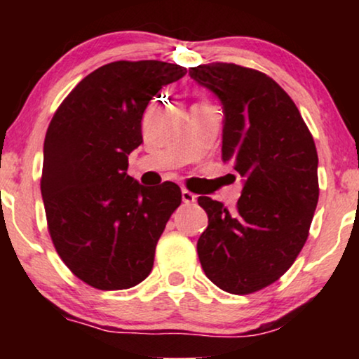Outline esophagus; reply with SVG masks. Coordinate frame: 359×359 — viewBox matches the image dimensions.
<instances>
[{
  "mask_svg": "<svg viewBox=\"0 0 359 359\" xmlns=\"http://www.w3.org/2000/svg\"><path fill=\"white\" fill-rule=\"evenodd\" d=\"M181 198H183V203L184 204H193L196 203V194L191 193L188 189H183L181 191Z\"/></svg>",
  "mask_w": 359,
  "mask_h": 359,
  "instance_id": "obj_1",
  "label": "esophagus"
}]
</instances>
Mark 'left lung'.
<instances>
[{
	"label": "left lung",
	"mask_w": 359,
	"mask_h": 359,
	"mask_svg": "<svg viewBox=\"0 0 359 359\" xmlns=\"http://www.w3.org/2000/svg\"><path fill=\"white\" fill-rule=\"evenodd\" d=\"M224 107L222 161L245 178L235 210L199 196L209 225L198 240L205 276L230 294L278 281L306 243L318 201V156L297 106L273 78L235 63L189 68Z\"/></svg>",
	"instance_id": "8db88e82"
}]
</instances>
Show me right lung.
I'll return each instance as SVG.
<instances>
[{"label":"right lung","instance_id":"right-lung-1","mask_svg":"<svg viewBox=\"0 0 359 359\" xmlns=\"http://www.w3.org/2000/svg\"><path fill=\"white\" fill-rule=\"evenodd\" d=\"M186 68L158 60L107 63L73 88L48 124L41 191L58 257L101 291L129 289L154 268L155 247L181 204L178 184L145 188L127 175L142 116Z\"/></svg>","mask_w":359,"mask_h":359}]
</instances>
